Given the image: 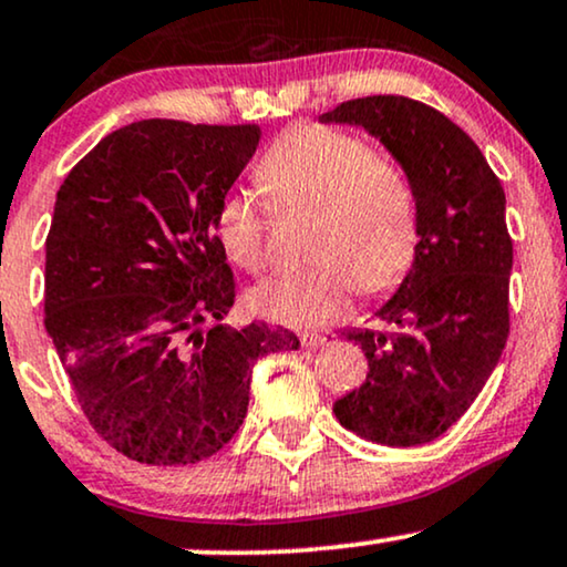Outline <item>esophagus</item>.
<instances>
[{
  "instance_id": "1",
  "label": "esophagus",
  "mask_w": 567,
  "mask_h": 567,
  "mask_svg": "<svg viewBox=\"0 0 567 567\" xmlns=\"http://www.w3.org/2000/svg\"><path fill=\"white\" fill-rule=\"evenodd\" d=\"M327 342V337H321V334H300V348H306V350H313V348H321Z\"/></svg>"
}]
</instances>
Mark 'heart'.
Segmentation results:
<instances>
[{
    "label": "heart",
    "instance_id": "b5f03b06",
    "mask_svg": "<svg viewBox=\"0 0 567 567\" xmlns=\"http://www.w3.org/2000/svg\"><path fill=\"white\" fill-rule=\"evenodd\" d=\"M261 188L285 206L317 209V267L285 269L254 290L264 317L290 327L340 319L350 290L384 298L419 254V204L408 177L355 135L306 123L279 138L256 167ZM214 233L235 267L256 271L267 250V221L246 193L219 200Z\"/></svg>",
    "mask_w": 567,
    "mask_h": 567
}]
</instances>
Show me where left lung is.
I'll use <instances>...</instances> for the list:
<instances>
[{"label": "left lung", "instance_id": "1", "mask_svg": "<svg viewBox=\"0 0 567 567\" xmlns=\"http://www.w3.org/2000/svg\"><path fill=\"white\" fill-rule=\"evenodd\" d=\"M321 123L358 125L382 141L419 204V254L377 311L382 329L348 332L369 374L337 400L334 415L369 442L426 444L468 411L511 334L505 190L476 143L415 99H350Z\"/></svg>", "mask_w": 567, "mask_h": 567}]
</instances>
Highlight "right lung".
I'll list each match as a JSON object with an SVG mask.
<instances>
[{
    "label": "right lung",
    "instance_id": "1",
    "mask_svg": "<svg viewBox=\"0 0 567 567\" xmlns=\"http://www.w3.org/2000/svg\"><path fill=\"white\" fill-rule=\"evenodd\" d=\"M259 125L141 120L96 143L56 190L44 324L93 432L146 465L219 453L248 413L250 369L298 350L233 329L235 277L214 217Z\"/></svg>",
    "mask_w": 567,
    "mask_h": 567
}]
</instances>
